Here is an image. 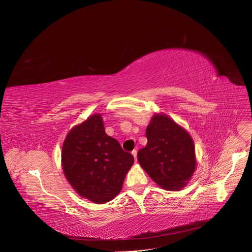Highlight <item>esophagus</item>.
Here are the masks:
<instances>
[{
    "label": "esophagus",
    "instance_id": "obj_1",
    "mask_svg": "<svg viewBox=\"0 0 252 252\" xmlns=\"http://www.w3.org/2000/svg\"><path fill=\"white\" fill-rule=\"evenodd\" d=\"M132 154H133V156L135 158V161H137V150H133L132 151Z\"/></svg>",
    "mask_w": 252,
    "mask_h": 252
}]
</instances>
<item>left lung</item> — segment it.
I'll list each match as a JSON object with an SVG mask.
<instances>
[{
    "mask_svg": "<svg viewBox=\"0 0 252 252\" xmlns=\"http://www.w3.org/2000/svg\"><path fill=\"white\" fill-rule=\"evenodd\" d=\"M146 136L147 146L137 153L142 169L162 189L183 188L196 164L191 136L164 115L153 116Z\"/></svg>",
    "mask_w": 252,
    "mask_h": 252,
    "instance_id": "1",
    "label": "left lung"
}]
</instances>
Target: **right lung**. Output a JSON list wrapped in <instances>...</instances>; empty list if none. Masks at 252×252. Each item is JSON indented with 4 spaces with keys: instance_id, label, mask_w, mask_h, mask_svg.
I'll return each mask as SVG.
<instances>
[{
    "instance_id": "1",
    "label": "right lung",
    "mask_w": 252,
    "mask_h": 252,
    "mask_svg": "<svg viewBox=\"0 0 252 252\" xmlns=\"http://www.w3.org/2000/svg\"><path fill=\"white\" fill-rule=\"evenodd\" d=\"M65 177L81 196L96 204L110 202L121 191L134 157L106 135L99 114L71 130L63 143Z\"/></svg>"
}]
</instances>
